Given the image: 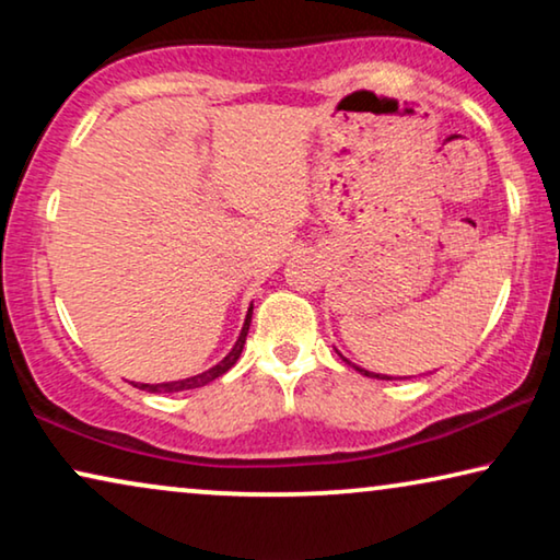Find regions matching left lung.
<instances>
[{
    "label": "left lung",
    "instance_id": "8db88e82",
    "mask_svg": "<svg viewBox=\"0 0 560 560\" xmlns=\"http://www.w3.org/2000/svg\"><path fill=\"white\" fill-rule=\"evenodd\" d=\"M341 357V354H339ZM343 359V357H341ZM343 362H347V364H351L349 362V359H343ZM351 366H354V370L357 372H362L364 374V377H374V380H393V377H387V374H374V372H366V370H362V366H357V364H351Z\"/></svg>",
    "mask_w": 560,
    "mask_h": 560
}]
</instances>
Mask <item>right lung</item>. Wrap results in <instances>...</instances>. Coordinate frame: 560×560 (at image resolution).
Returning <instances> with one entry per match:
<instances>
[{
  "label": "right lung",
  "mask_w": 560,
  "mask_h": 560,
  "mask_svg": "<svg viewBox=\"0 0 560 560\" xmlns=\"http://www.w3.org/2000/svg\"><path fill=\"white\" fill-rule=\"evenodd\" d=\"M249 324H252V308L247 311V318H244V326H242V334L240 339H236V343L232 347V351L221 359L219 364H213L211 370H206L201 374H196V377H186V380H175V382H160V385H135L140 389H148V393H183V389H196V387H203L209 385V382H213L217 377H221V374L232 370V366L236 364V359H240L242 349H244V341H247V331H249Z\"/></svg>",
  "instance_id": "add662e5"
}]
</instances>
